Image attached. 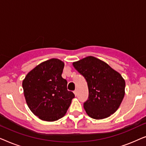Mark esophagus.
Segmentation results:
<instances>
[{"label": "esophagus", "mask_w": 146, "mask_h": 146, "mask_svg": "<svg viewBox=\"0 0 146 146\" xmlns=\"http://www.w3.org/2000/svg\"><path fill=\"white\" fill-rule=\"evenodd\" d=\"M74 95L76 96H77V90H76L74 91Z\"/></svg>", "instance_id": "obj_1"}]
</instances>
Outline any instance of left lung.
Returning <instances> with one entry per match:
<instances>
[{
  "label": "left lung",
  "instance_id": "1",
  "mask_svg": "<svg viewBox=\"0 0 146 146\" xmlns=\"http://www.w3.org/2000/svg\"><path fill=\"white\" fill-rule=\"evenodd\" d=\"M73 66L86 80L89 95L84 108L87 114L96 119L110 116L124 97V79L108 64L94 56L75 62Z\"/></svg>",
  "mask_w": 146,
  "mask_h": 146
}]
</instances>
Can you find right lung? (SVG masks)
<instances>
[{"mask_svg":"<svg viewBox=\"0 0 146 146\" xmlns=\"http://www.w3.org/2000/svg\"><path fill=\"white\" fill-rule=\"evenodd\" d=\"M64 66L59 59H50L32 70L23 81L28 106L42 120L53 121L62 117L74 98L67 90L66 80L62 77Z\"/></svg>","mask_w":146,"mask_h":146,"instance_id":"add662e5","label":"right lung"}]
</instances>
